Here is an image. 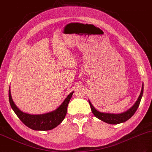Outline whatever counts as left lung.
I'll list each match as a JSON object with an SVG mask.
<instances>
[{"instance_id": "8db88e82", "label": "left lung", "mask_w": 152, "mask_h": 152, "mask_svg": "<svg viewBox=\"0 0 152 152\" xmlns=\"http://www.w3.org/2000/svg\"><path fill=\"white\" fill-rule=\"evenodd\" d=\"M142 94H143V84H142V86L141 93L134 104L133 105L131 108L127 110L126 112L118 114L100 112L98 111L96 109H95V108L93 107V105L91 104L89 100V103L91 108V111L96 118H98L99 120L102 121L106 123H108L109 124H118L127 121L134 114L137 108L139 107L141 99L142 96Z\"/></svg>"}]
</instances>
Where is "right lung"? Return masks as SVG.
I'll list each match as a JSON object with an SVG mask.
<instances>
[{
    "mask_svg": "<svg viewBox=\"0 0 152 152\" xmlns=\"http://www.w3.org/2000/svg\"><path fill=\"white\" fill-rule=\"evenodd\" d=\"M73 93V91L68 94L65 101L57 109L53 112L40 115H31L21 111L13 102L10 87L9 90V99L13 111L25 126L35 131H49L57 127L64 120L66 114L68 105Z\"/></svg>",
    "mask_w": 152,
    "mask_h": 152,
    "instance_id": "1",
    "label": "right lung"
}]
</instances>
